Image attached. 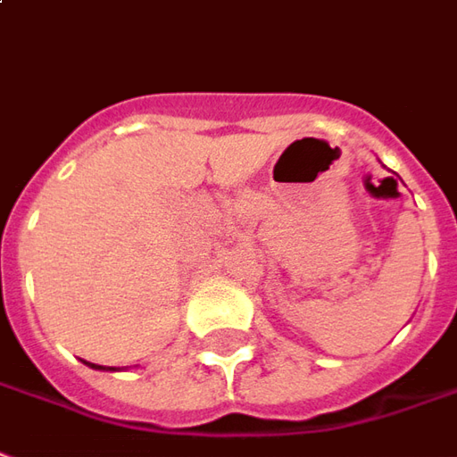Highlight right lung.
Here are the masks:
<instances>
[{
  "mask_svg": "<svg viewBox=\"0 0 457 457\" xmlns=\"http://www.w3.org/2000/svg\"><path fill=\"white\" fill-rule=\"evenodd\" d=\"M84 363H88V361H84ZM88 366H91V369H98V371H116L113 366H98V363H88Z\"/></svg>",
  "mask_w": 457,
  "mask_h": 457,
  "instance_id": "obj_1",
  "label": "right lung"
}]
</instances>
